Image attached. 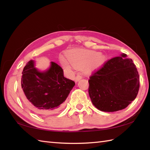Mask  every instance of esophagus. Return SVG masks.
<instances>
[{
	"instance_id": "1",
	"label": "esophagus",
	"mask_w": 150,
	"mask_h": 150,
	"mask_svg": "<svg viewBox=\"0 0 150 150\" xmlns=\"http://www.w3.org/2000/svg\"><path fill=\"white\" fill-rule=\"evenodd\" d=\"M82 78V75L81 73H77V76H76V77H75V81L77 82L79 80H81Z\"/></svg>"
}]
</instances>
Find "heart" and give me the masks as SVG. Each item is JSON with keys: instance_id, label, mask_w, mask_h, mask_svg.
Masks as SVG:
<instances>
[{"instance_id": "b5f03b06", "label": "heart", "mask_w": 150, "mask_h": 150, "mask_svg": "<svg viewBox=\"0 0 150 150\" xmlns=\"http://www.w3.org/2000/svg\"><path fill=\"white\" fill-rule=\"evenodd\" d=\"M98 53L95 52H82L80 53H77V54H73V55H69L68 58L69 60H70L73 64H77V63L80 62H90L91 60H93V62L95 64H98L103 61V57L102 56L98 55ZM64 65L65 66H67V63L66 62L64 61L63 62Z\"/></svg>"}]
</instances>
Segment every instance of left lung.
I'll return each mask as SVG.
<instances>
[{"instance_id":"8db88e82","label":"left lung","mask_w":150,"mask_h":150,"mask_svg":"<svg viewBox=\"0 0 150 150\" xmlns=\"http://www.w3.org/2000/svg\"><path fill=\"white\" fill-rule=\"evenodd\" d=\"M123 53L109 59L92 72L88 92L98 110L113 112L126 108L135 100L139 90V75L131 59Z\"/></svg>"}]
</instances>
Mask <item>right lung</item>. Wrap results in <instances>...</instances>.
I'll use <instances>...</instances> for the list:
<instances>
[{"instance_id": "right-lung-1", "label": "right lung", "mask_w": 150, "mask_h": 150, "mask_svg": "<svg viewBox=\"0 0 150 150\" xmlns=\"http://www.w3.org/2000/svg\"><path fill=\"white\" fill-rule=\"evenodd\" d=\"M22 74V100L39 114L58 112L75 84L74 81L64 77L62 68L54 62H51L47 71L40 72L34 67L33 60H30Z\"/></svg>"}]
</instances>
